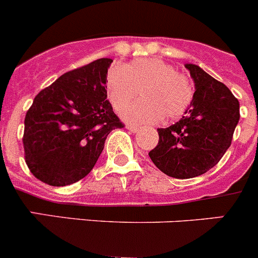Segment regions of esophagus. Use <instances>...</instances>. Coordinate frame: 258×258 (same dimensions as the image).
Masks as SVG:
<instances>
[{
  "instance_id": "34e87169",
  "label": "esophagus",
  "mask_w": 258,
  "mask_h": 258,
  "mask_svg": "<svg viewBox=\"0 0 258 258\" xmlns=\"http://www.w3.org/2000/svg\"><path fill=\"white\" fill-rule=\"evenodd\" d=\"M126 128L130 132H132V134H136V132H139V130H140V127L134 126V124H128V126H127Z\"/></svg>"
}]
</instances>
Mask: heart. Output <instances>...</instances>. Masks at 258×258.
<instances>
[{
	"mask_svg": "<svg viewBox=\"0 0 258 258\" xmlns=\"http://www.w3.org/2000/svg\"><path fill=\"white\" fill-rule=\"evenodd\" d=\"M108 99L121 110L137 96L143 100L122 112L126 121L150 124L183 114L194 100V86L186 75L160 58L135 59L113 67L107 75Z\"/></svg>",
	"mask_w": 258,
	"mask_h": 258,
	"instance_id": "1",
	"label": "heart"
}]
</instances>
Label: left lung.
I'll return each mask as SVG.
<instances>
[{
    "label": "left lung",
    "mask_w": 258,
    "mask_h": 258,
    "mask_svg": "<svg viewBox=\"0 0 258 258\" xmlns=\"http://www.w3.org/2000/svg\"><path fill=\"white\" fill-rule=\"evenodd\" d=\"M184 66L195 83L194 100L179 121L158 128L159 143L149 153L163 173L179 179L215 167L229 149L239 121V102L232 91L197 64Z\"/></svg>",
    "instance_id": "left-lung-1"
}]
</instances>
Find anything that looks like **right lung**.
<instances>
[{
	"instance_id": "right-lung-1",
	"label": "right lung",
	"mask_w": 258,
	"mask_h": 258,
	"mask_svg": "<svg viewBox=\"0 0 258 258\" xmlns=\"http://www.w3.org/2000/svg\"><path fill=\"white\" fill-rule=\"evenodd\" d=\"M110 58H99L59 76L43 89L25 115V162L49 186L72 184L98 162L105 139L123 123L107 99Z\"/></svg>"
}]
</instances>
